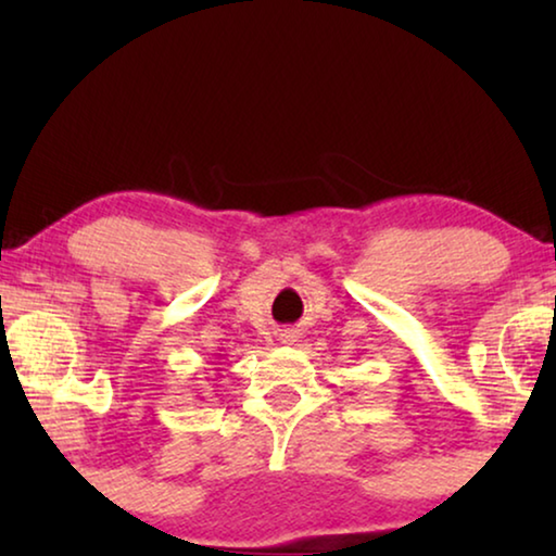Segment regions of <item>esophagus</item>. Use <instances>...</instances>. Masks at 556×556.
Segmentation results:
<instances>
[{
    "label": "esophagus",
    "instance_id": "1",
    "mask_svg": "<svg viewBox=\"0 0 556 556\" xmlns=\"http://www.w3.org/2000/svg\"><path fill=\"white\" fill-rule=\"evenodd\" d=\"M281 341H285V343H294V341H296V336L287 331V333H281Z\"/></svg>",
    "mask_w": 556,
    "mask_h": 556
}]
</instances>
